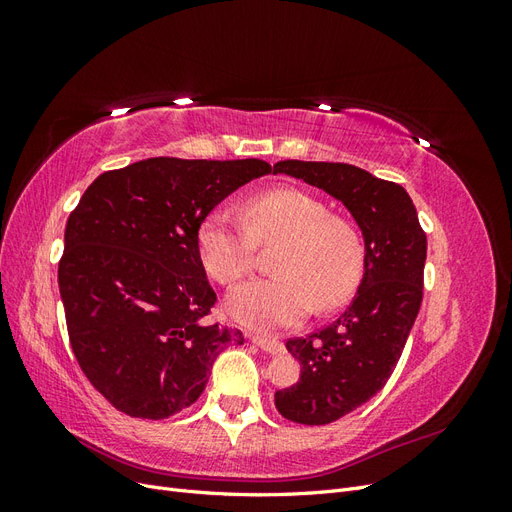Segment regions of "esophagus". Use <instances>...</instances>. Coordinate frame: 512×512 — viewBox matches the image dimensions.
Segmentation results:
<instances>
[{
  "mask_svg": "<svg viewBox=\"0 0 512 512\" xmlns=\"http://www.w3.org/2000/svg\"><path fill=\"white\" fill-rule=\"evenodd\" d=\"M252 342H254L260 350H265L267 354H273V356L284 352V344L277 342V339H271V337H252Z\"/></svg>",
  "mask_w": 512,
  "mask_h": 512,
  "instance_id": "esophagus-1",
  "label": "esophagus"
}]
</instances>
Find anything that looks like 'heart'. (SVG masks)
<instances>
[{"label":"heart","instance_id":"obj_1","mask_svg":"<svg viewBox=\"0 0 512 512\" xmlns=\"http://www.w3.org/2000/svg\"><path fill=\"white\" fill-rule=\"evenodd\" d=\"M282 243L277 277L252 280L230 292L232 318L256 331L299 324L312 305L318 312L344 305L359 288L365 241L346 218L301 188H275L243 205V222L215 209L200 222L196 247L205 271L222 286L252 271L256 245Z\"/></svg>","mask_w":512,"mask_h":512}]
</instances>
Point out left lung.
<instances>
[{
    "mask_svg": "<svg viewBox=\"0 0 512 512\" xmlns=\"http://www.w3.org/2000/svg\"><path fill=\"white\" fill-rule=\"evenodd\" d=\"M286 173L342 200L365 239V273L352 303L331 324L292 337L297 384L275 393V408L301 425H327L374 397L404 352L423 301L427 235L399 183L342 162L284 160Z\"/></svg>",
    "mask_w": 512,
    "mask_h": 512,
    "instance_id": "obj_1",
    "label": "left lung"
}]
</instances>
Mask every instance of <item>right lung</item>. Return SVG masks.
<instances>
[{"label":"right lung","instance_id":"1","mask_svg":"<svg viewBox=\"0 0 512 512\" xmlns=\"http://www.w3.org/2000/svg\"><path fill=\"white\" fill-rule=\"evenodd\" d=\"M265 160L149 158L102 173L70 213L59 292L72 352L119 412L160 421L192 406L213 361L241 346L209 324L218 301L198 256L200 222Z\"/></svg>","mask_w":512,"mask_h":512}]
</instances>
